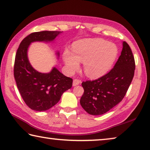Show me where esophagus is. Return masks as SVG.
I'll use <instances>...</instances> for the list:
<instances>
[{
    "label": "esophagus",
    "instance_id": "obj_1",
    "mask_svg": "<svg viewBox=\"0 0 150 150\" xmlns=\"http://www.w3.org/2000/svg\"><path fill=\"white\" fill-rule=\"evenodd\" d=\"M80 82H81V81H80L79 80H78V79H74L72 85H73V86H78V84H79V83H80Z\"/></svg>",
    "mask_w": 150,
    "mask_h": 150
}]
</instances>
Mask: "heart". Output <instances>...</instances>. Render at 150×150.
<instances>
[{
  "label": "heart",
  "mask_w": 150,
  "mask_h": 150,
  "mask_svg": "<svg viewBox=\"0 0 150 150\" xmlns=\"http://www.w3.org/2000/svg\"><path fill=\"white\" fill-rule=\"evenodd\" d=\"M74 54L65 49L63 59L68 71L74 72L83 62V70L88 77L96 78L105 74L116 60L119 50L116 45L101 39L80 41L73 46Z\"/></svg>",
  "instance_id": "obj_1"
}]
</instances>
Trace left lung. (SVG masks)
<instances>
[{
	"mask_svg": "<svg viewBox=\"0 0 150 150\" xmlns=\"http://www.w3.org/2000/svg\"><path fill=\"white\" fill-rule=\"evenodd\" d=\"M122 45L121 54L108 73L82 83L84 92L80 104L89 114H105L119 104L127 92L134 75L135 60L128 44L124 41Z\"/></svg>",
	"mask_w": 150,
	"mask_h": 150,
	"instance_id": "8db88e82",
	"label": "left lung"
}]
</instances>
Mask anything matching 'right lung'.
Returning <instances> with one entry per match:
<instances>
[{
    "mask_svg": "<svg viewBox=\"0 0 150 150\" xmlns=\"http://www.w3.org/2000/svg\"><path fill=\"white\" fill-rule=\"evenodd\" d=\"M60 33L57 31L31 33L22 41L16 54L14 75L17 87L25 104L34 111L51 109L59 101L62 93L72 88V78L65 76L56 68L49 73L39 72L31 67L28 58V49L31 42L51 41Z\"/></svg>",
    "mask_w": 150,
    "mask_h": 150,
    "instance_id": "add662e5",
    "label": "right lung"
}]
</instances>
